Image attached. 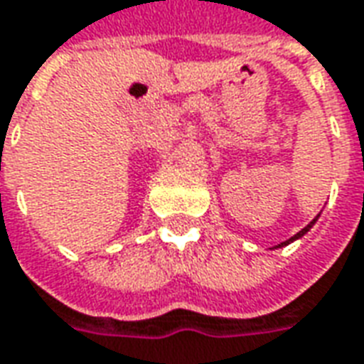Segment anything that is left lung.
Masks as SVG:
<instances>
[{
  "mask_svg": "<svg viewBox=\"0 0 364 364\" xmlns=\"http://www.w3.org/2000/svg\"><path fill=\"white\" fill-rule=\"evenodd\" d=\"M316 219H318V218H316ZM316 219H314V221H311L310 225H306V228L301 229L300 233H296V235H294V237H290V239H288V241H284V243H280V245H278V247H282V245H288V243H292L294 239H300V237L304 235V233H306V231H310V228H311V225H314V223H316Z\"/></svg>",
  "mask_w": 364,
  "mask_h": 364,
  "instance_id": "obj_1",
  "label": "left lung"
}]
</instances>
